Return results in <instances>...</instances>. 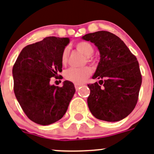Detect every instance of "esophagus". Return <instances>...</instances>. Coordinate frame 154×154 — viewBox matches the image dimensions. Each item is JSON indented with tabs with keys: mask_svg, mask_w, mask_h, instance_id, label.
<instances>
[{
	"mask_svg": "<svg viewBox=\"0 0 154 154\" xmlns=\"http://www.w3.org/2000/svg\"><path fill=\"white\" fill-rule=\"evenodd\" d=\"M82 85H83V84H74V87H75L76 90H78L79 87H81Z\"/></svg>",
	"mask_w": 154,
	"mask_h": 154,
	"instance_id": "obj_1",
	"label": "esophagus"
}]
</instances>
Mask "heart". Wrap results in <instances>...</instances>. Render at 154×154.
Masks as SVG:
<instances>
[{
	"label": "heart",
	"instance_id": "obj_1",
	"mask_svg": "<svg viewBox=\"0 0 154 154\" xmlns=\"http://www.w3.org/2000/svg\"><path fill=\"white\" fill-rule=\"evenodd\" d=\"M76 48L84 54L86 57H87V60L89 61L91 60V57L94 54V48L87 41H80L76 44ZM68 58V49L65 48L63 51L61 55V62L63 64H65L67 61ZM92 74V70L90 67H84L80 68H75L71 67L65 71V78L70 82L75 83V84H81Z\"/></svg>",
	"mask_w": 154,
	"mask_h": 154
}]
</instances>
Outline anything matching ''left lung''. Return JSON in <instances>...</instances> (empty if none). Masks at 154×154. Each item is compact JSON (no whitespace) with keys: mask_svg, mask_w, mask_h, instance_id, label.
Segmentation results:
<instances>
[{"mask_svg":"<svg viewBox=\"0 0 154 154\" xmlns=\"http://www.w3.org/2000/svg\"><path fill=\"white\" fill-rule=\"evenodd\" d=\"M83 39L94 43L100 54L93 76L99 83L87 84L90 111L101 120H123L134 110L139 97L142 76L137 57L120 37L108 31L87 34Z\"/></svg>","mask_w":154,"mask_h":154,"instance_id":"left-lung-1","label":"left lung"}]
</instances>
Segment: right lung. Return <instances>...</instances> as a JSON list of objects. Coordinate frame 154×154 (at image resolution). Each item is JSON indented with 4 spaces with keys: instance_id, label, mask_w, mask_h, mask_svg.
I'll list each match as a JSON object with an SVG mask.
<instances>
[{
    "instance_id": "obj_1",
    "label": "right lung",
    "mask_w": 154,
    "mask_h": 154,
    "mask_svg": "<svg viewBox=\"0 0 154 154\" xmlns=\"http://www.w3.org/2000/svg\"><path fill=\"white\" fill-rule=\"evenodd\" d=\"M69 41L67 37H45L26 46L14 64L15 97L27 117L40 125L61 119L75 93L68 80L63 87L50 84L62 72L61 55Z\"/></svg>"
}]
</instances>
